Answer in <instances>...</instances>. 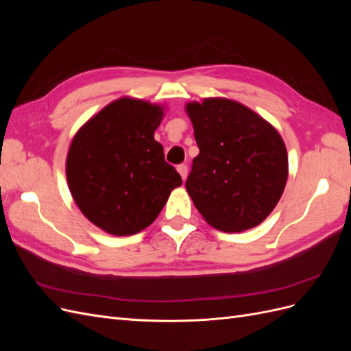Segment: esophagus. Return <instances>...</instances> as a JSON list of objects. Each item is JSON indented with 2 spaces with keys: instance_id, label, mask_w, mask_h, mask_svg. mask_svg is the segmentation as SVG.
I'll list each match as a JSON object with an SVG mask.
<instances>
[{
  "instance_id": "34e87169",
  "label": "esophagus",
  "mask_w": 351,
  "mask_h": 351,
  "mask_svg": "<svg viewBox=\"0 0 351 351\" xmlns=\"http://www.w3.org/2000/svg\"><path fill=\"white\" fill-rule=\"evenodd\" d=\"M177 171H178V174H180V176H182L183 182H184L186 177H187V171H189V169H187V165H186V164H180V165L177 167Z\"/></svg>"
}]
</instances>
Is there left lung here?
<instances>
[{
    "label": "left lung",
    "mask_w": 351,
    "mask_h": 351,
    "mask_svg": "<svg viewBox=\"0 0 351 351\" xmlns=\"http://www.w3.org/2000/svg\"><path fill=\"white\" fill-rule=\"evenodd\" d=\"M199 155L186 190L209 226L240 232L259 226L284 192L289 156L277 129L237 101L189 102Z\"/></svg>",
    "instance_id": "1"
}]
</instances>
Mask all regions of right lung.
Segmentation results:
<instances>
[{"mask_svg":"<svg viewBox=\"0 0 351 351\" xmlns=\"http://www.w3.org/2000/svg\"><path fill=\"white\" fill-rule=\"evenodd\" d=\"M162 119L161 105L124 97L73 137L66 161L70 193L82 214L108 234L132 236L149 227L182 186L154 139Z\"/></svg>","mask_w":351,"mask_h":351,"instance_id":"1","label":"right lung"}]
</instances>
